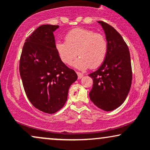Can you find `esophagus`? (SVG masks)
<instances>
[{
  "label": "esophagus",
  "mask_w": 150,
  "mask_h": 150,
  "mask_svg": "<svg viewBox=\"0 0 150 150\" xmlns=\"http://www.w3.org/2000/svg\"><path fill=\"white\" fill-rule=\"evenodd\" d=\"M76 73H77V77H78V78H79V79L82 78V77L84 76V75H83V74H82V73H80V72H76Z\"/></svg>",
  "instance_id": "obj_1"
}]
</instances>
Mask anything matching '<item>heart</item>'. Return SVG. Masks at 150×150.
<instances>
[{
    "mask_svg": "<svg viewBox=\"0 0 150 150\" xmlns=\"http://www.w3.org/2000/svg\"><path fill=\"white\" fill-rule=\"evenodd\" d=\"M65 40L56 42V49L65 64H71L77 54L80 57L74 65L80 70L97 68L106 59L108 42L103 34L88 29L75 28L68 32Z\"/></svg>",
    "mask_w": 150,
    "mask_h": 150,
    "instance_id": "obj_1",
    "label": "heart"
}]
</instances>
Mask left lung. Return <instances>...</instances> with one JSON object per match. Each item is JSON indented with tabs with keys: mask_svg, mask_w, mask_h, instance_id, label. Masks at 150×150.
Masks as SVG:
<instances>
[{
	"mask_svg": "<svg viewBox=\"0 0 150 150\" xmlns=\"http://www.w3.org/2000/svg\"><path fill=\"white\" fill-rule=\"evenodd\" d=\"M104 29L108 52L104 63L89 74L93 86L89 98L94 105L106 111L116 109L124 102L132 83L130 52L123 37L112 26L98 21Z\"/></svg>",
	"mask_w": 150,
	"mask_h": 150,
	"instance_id": "8db88e82",
	"label": "left lung"
}]
</instances>
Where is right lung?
Segmentation results:
<instances>
[{"label": "right lung", "instance_id": "add662e5", "mask_svg": "<svg viewBox=\"0 0 150 150\" xmlns=\"http://www.w3.org/2000/svg\"><path fill=\"white\" fill-rule=\"evenodd\" d=\"M58 25H44L27 38L20 60V74L26 95L37 109L59 111L67 101L76 73L63 63L56 49L53 32Z\"/></svg>", "mask_w": 150, "mask_h": 150}]
</instances>
